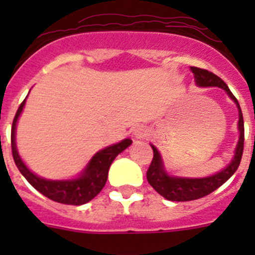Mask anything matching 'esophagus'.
<instances>
[{"label": "esophagus", "mask_w": 255, "mask_h": 255, "mask_svg": "<svg viewBox=\"0 0 255 255\" xmlns=\"http://www.w3.org/2000/svg\"><path fill=\"white\" fill-rule=\"evenodd\" d=\"M132 134H134L135 139H144L148 136V129L145 126H136L134 130H132Z\"/></svg>", "instance_id": "obj_1"}]
</instances>
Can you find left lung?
Instances as JSON below:
<instances>
[{
	"label": "left lung",
	"instance_id": "8db88e82",
	"mask_svg": "<svg viewBox=\"0 0 255 255\" xmlns=\"http://www.w3.org/2000/svg\"><path fill=\"white\" fill-rule=\"evenodd\" d=\"M190 70L194 74L195 83L199 87H220L224 91H226L231 100H234L239 110L238 128L239 131H240V136H239L238 145H236L235 155H234L233 161L230 162V164H227V167L224 168L221 172L216 173V175L203 177V179L168 176L163 168V163H162V158L158 150L154 145H152L153 159L147 171V180L150 186L158 194H161L167 200H172V202H189V200L199 199V198L211 194L212 191L220 188L235 173L239 164H240V161H242L243 152H244V119H243L242 108H240V105H239L235 96L231 93V91L222 79L218 78L217 75H215L208 70L194 66H190Z\"/></svg>",
	"mask_w": 255,
	"mask_h": 255
}]
</instances>
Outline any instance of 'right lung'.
Returning a JSON list of instances; mask_svg holds the SVG:
<instances>
[{"instance_id": "obj_1", "label": "right lung", "mask_w": 255, "mask_h": 255, "mask_svg": "<svg viewBox=\"0 0 255 255\" xmlns=\"http://www.w3.org/2000/svg\"><path fill=\"white\" fill-rule=\"evenodd\" d=\"M25 105V100L17 108L16 115L13 117L12 128H11V150L15 164L17 166L21 175L28 180L33 188L37 189L40 194L55 200L57 203L70 204V206H82V204L91 202L97 194H100L107 181L110 166L116 158V155L125 150L132 143L130 139H124L120 143L114 144L111 147L100 150L93 155V158L88 163L85 170L78 179L74 180H46L37 176L26 167L20 158L15 144V128H16L17 119Z\"/></svg>"}]
</instances>
